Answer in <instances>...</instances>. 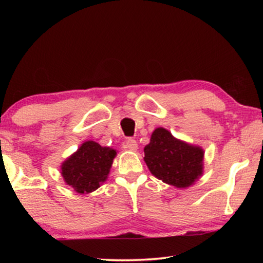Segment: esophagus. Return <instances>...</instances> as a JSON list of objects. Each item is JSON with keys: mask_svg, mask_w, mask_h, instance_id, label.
<instances>
[{"mask_svg": "<svg viewBox=\"0 0 263 263\" xmlns=\"http://www.w3.org/2000/svg\"><path fill=\"white\" fill-rule=\"evenodd\" d=\"M124 146H125V148H128L130 151H137L138 148V144L135 139H127Z\"/></svg>", "mask_w": 263, "mask_h": 263, "instance_id": "1", "label": "esophagus"}]
</instances>
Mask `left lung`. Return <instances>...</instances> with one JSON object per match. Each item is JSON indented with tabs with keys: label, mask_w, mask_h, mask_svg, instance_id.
I'll use <instances>...</instances> for the list:
<instances>
[{
	"label": "left lung",
	"mask_w": 263,
	"mask_h": 263,
	"mask_svg": "<svg viewBox=\"0 0 263 263\" xmlns=\"http://www.w3.org/2000/svg\"><path fill=\"white\" fill-rule=\"evenodd\" d=\"M144 153L149 172L176 188H188L203 174L202 147L176 139L163 127L153 131Z\"/></svg>",
	"instance_id": "obj_1"
}]
</instances>
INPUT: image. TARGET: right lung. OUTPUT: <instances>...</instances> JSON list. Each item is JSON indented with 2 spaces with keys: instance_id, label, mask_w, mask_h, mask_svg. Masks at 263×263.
Listing matches in <instances>:
<instances>
[{
  "instance_id": "obj_1",
  "label": "right lung",
  "mask_w": 263,
  "mask_h": 263,
  "mask_svg": "<svg viewBox=\"0 0 263 263\" xmlns=\"http://www.w3.org/2000/svg\"><path fill=\"white\" fill-rule=\"evenodd\" d=\"M116 149L103 147L95 141H84L78 151L61 164L66 184L79 194L95 191L108 179Z\"/></svg>"
}]
</instances>
